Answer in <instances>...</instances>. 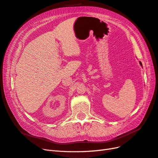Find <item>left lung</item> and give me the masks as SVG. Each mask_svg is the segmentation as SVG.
<instances>
[{"mask_svg": "<svg viewBox=\"0 0 158 158\" xmlns=\"http://www.w3.org/2000/svg\"><path fill=\"white\" fill-rule=\"evenodd\" d=\"M140 65H141V66H142V63H140Z\"/></svg>", "mask_w": 158, "mask_h": 158, "instance_id": "8db88e82", "label": "left lung"}]
</instances>
